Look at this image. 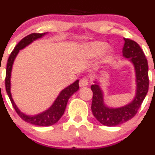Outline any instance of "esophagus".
<instances>
[{
    "instance_id": "34e87169",
    "label": "esophagus",
    "mask_w": 155,
    "mask_h": 155,
    "mask_svg": "<svg viewBox=\"0 0 155 155\" xmlns=\"http://www.w3.org/2000/svg\"><path fill=\"white\" fill-rule=\"evenodd\" d=\"M88 83L89 82L87 79H86V78H82L80 80V82H79V85H80V87H85L88 85Z\"/></svg>"
}]
</instances>
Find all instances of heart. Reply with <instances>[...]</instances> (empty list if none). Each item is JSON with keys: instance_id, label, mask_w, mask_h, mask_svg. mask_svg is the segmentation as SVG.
I'll list each match as a JSON object with an SVG mask.
<instances>
[{"instance_id": "heart-1", "label": "heart", "mask_w": 155, "mask_h": 155, "mask_svg": "<svg viewBox=\"0 0 155 155\" xmlns=\"http://www.w3.org/2000/svg\"><path fill=\"white\" fill-rule=\"evenodd\" d=\"M107 47L108 44L105 42H93V43H88L85 46L84 52L87 57L93 58L101 54L104 50L107 49ZM111 54H112V51L110 50L108 51L106 55L105 61H107L111 57Z\"/></svg>"}]
</instances>
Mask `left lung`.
Listing matches in <instances>:
<instances>
[{
	"mask_svg": "<svg viewBox=\"0 0 155 155\" xmlns=\"http://www.w3.org/2000/svg\"><path fill=\"white\" fill-rule=\"evenodd\" d=\"M123 56L134 65L136 76V93L134 99L125 106L118 108L109 107L104 101V94L97 80L91 86L93 91L91 111L101 124L114 127L129 121L137 114L148 91V66L144 52L137 43L124 38Z\"/></svg>",
	"mask_w": 155,
	"mask_h": 155,
	"instance_id": "8db88e82",
	"label": "left lung"
}]
</instances>
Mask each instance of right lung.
Returning a JSON list of instances; mask_svg holds the SVG:
<instances>
[{
	"instance_id": "obj_1",
	"label": "right lung",
	"mask_w": 155,
	"mask_h": 155,
	"mask_svg": "<svg viewBox=\"0 0 155 155\" xmlns=\"http://www.w3.org/2000/svg\"><path fill=\"white\" fill-rule=\"evenodd\" d=\"M47 33H44V34H31L28 35L27 37H24L18 44L15 46L14 48L13 51L11 52L10 57H9L8 61H7V70H6V79H5V85H6V91L8 94L9 98H10L12 105L15 109V112H17L18 115L24 120L26 122L32 124L34 125L37 126H43V127H48L51 126L57 123L59 121L63 114L64 113L65 109H66L67 104H68V100L75 92L79 90V79L69 85L64 89L60 92L58 96L54 101L52 105L48 109L45 110L44 112H40V113L37 114V115H26V114L23 113L22 112L19 110L18 107H17L16 104L14 102L13 99L12 97V94H11V73H12V65H13L14 61H15V58H16L17 54L19 52L20 50L23 49L28 46V45L31 44L35 40H38V39L42 38L44 37Z\"/></svg>"
}]
</instances>
